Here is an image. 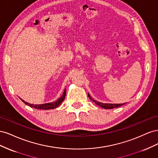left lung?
I'll list each match as a JSON object with an SVG mask.
<instances>
[{"instance_id": "8db88e82", "label": "left lung", "mask_w": 158, "mask_h": 158, "mask_svg": "<svg viewBox=\"0 0 158 158\" xmlns=\"http://www.w3.org/2000/svg\"><path fill=\"white\" fill-rule=\"evenodd\" d=\"M88 97L89 98V99L92 100V102H94L95 104H97L98 106H100L102 108H104V109H113V108H116V107H121L123 105H124L125 103H100V102H98L97 101H95V100L93 99L92 98H91L90 95L89 94H88Z\"/></svg>"}]
</instances>
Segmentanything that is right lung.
I'll return each mask as SVG.
<instances>
[{
  "label": "right lung",
  "mask_w": 158,
  "mask_h": 158,
  "mask_svg": "<svg viewBox=\"0 0 158 158\" xmlns=\"http://www.w3.org/2000/svg\"><path fill=\"white\" fill-rule=\"evenodd\" d=\"M65 95H66V88L64 90L63 94L62 96L59 99H57L56 102H52V103H44V104H37V105H34V104H30L29 103H27L25 101H23V99L20 98L22 101L25 104L27 105L28 106H30L31 107H33L35 109H55L57 107H59L61 103L64 101V99L65 98Z\"/></svg>",
  "instance_id": "right-lung-1"
}]
</instances>
